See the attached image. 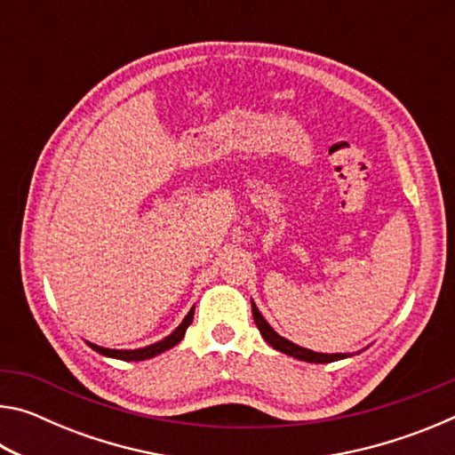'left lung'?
Returning <instances> with one entry per match:
<instances>
[{
    "mask_svg": "<svg viewBox=\"0 0 455 455\" xmlns=\"http://www.w3.org/2000/svg\"><path fill=\"white\" fill-rule=\"evenodd\" d=\"M251 307H252V319H255L260 335H263L265 341L271 345L273 349L284 353V355H291L295 359L307 361V363H331V361H339V359L347 357V353H317V351L299 347V345H295L292 341H289V339H284V337L276 333V331L265 321V317L260 315V311L257 309V305L252 301H251Z\"/></svg>",
    "mask_w": 455,
    "mask_h": 455,
    "instance_id": "1",
    "label": "left lung"
}]
</instances>
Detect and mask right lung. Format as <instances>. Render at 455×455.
<instances>
[{"instance_id":"1","label":"right lung","mask_w":455,"mask_h":455,"mask_svg":"<svg viewBox=\"0 0 455 455\" xmlns=\"http://www.w3.org/2000/svg\"><path fill=\"white\" fill-rule=\"evenodd\" d=\"M192 317H195V307H192L187 317L182 319L180 325L176 327L171 335L164 337L163 341L152 343V345H148V347H142V349H106V347H100V345H94V343H88V345L94 351H98L100 355L122 359V361H144V359H150L154 355H160V353L172 349L176 343H180L184 333H187L188 325L192 323Z\"/></svg>"}]
</instances>
